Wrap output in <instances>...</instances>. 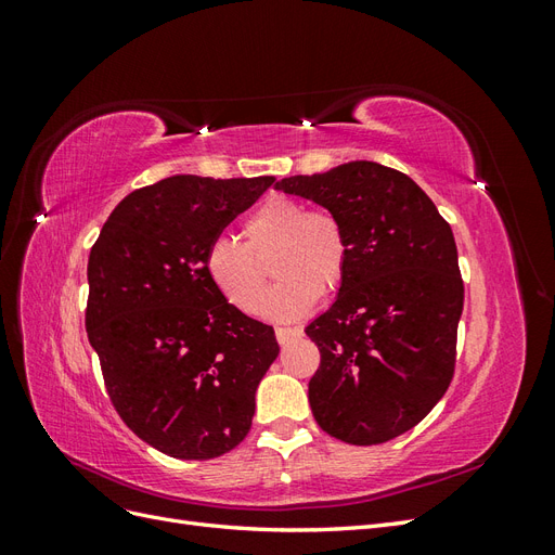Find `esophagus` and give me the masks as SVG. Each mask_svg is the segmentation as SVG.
Masks as SVG:
<instances>
[{
    "mask_svg": "<svg viewBox=\"0 0 555 555\" xmlns=\"http://www.w3.org/2000/svg\"><path fill=\"white\" fill-rule=\"evenodd\" d=\"M275 338H278L280 345H287L289 340L300 338V328H284V326H280V328H275Z\"/></svg>",
    "mask_w": 555,
    "mask_h": 555,
    "instance_id": "obj_1",
    "label": "esophagus"
}]
</instances>
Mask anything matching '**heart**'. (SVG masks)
<instances>
[{"instance_id": "heart-1", "label": "heart", "mask_w": 555, "mask_h": 555, "mask_svg": "<svg viewBox=\"0 0 555 555\" xmlns=\"http://www.w3.org/2000/svg\"><path fill=\"white\" fill-rule=\"evenodd\" d=\"M243 233L245 245L217 236L204 255L206 278L236 310L257 314L261 308L275 322H298L317 306L319 296L340 287L349 243L343 224L331 212L308 210L292 196H273L247 217ZM273 254L274 274L281 282L263 299L260 261Z\"/></svg>"}]
</instances>
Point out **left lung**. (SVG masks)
<instances>
[{
    "label": "left lung",
    "instance_id": "left-lung-1",
    "mask_svg": "<svg viewBox=\"0 0 555 555\" xmlns=\"http://www.w3.org/2000/svg\"><path fill=\"white\" fill-rule=\"evenodd\" d=\"M275 190L326 208L349 243L338 296L306 326L322 354L308 384L317 424L347 444L389 442L453 375L463 280L451 227L410 176L367 159Z\"/></svg>",
    "mask_w": 555,
    "mask_h": 555
}]
</instances>
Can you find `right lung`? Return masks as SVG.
<instances>
[{
  "label": "right lung",
  "mask_w": 555,
  "mask_h": 555,
  "mask_svg": "<svg viewBox=\"0 0 555 555\" xmlns=\"http://www.w3.org/2000/svg\"><path fill=\"white\" fill-rule=\"evenodd\" d=\"M273 182L164 178L125 196L90 251L86 328L111 402L166 456L241 444L280 354L273 326L229 306L204 271L210 241Z\"/></svg>",
  "instance_id": "1"
}]
</instances>
